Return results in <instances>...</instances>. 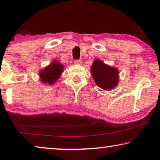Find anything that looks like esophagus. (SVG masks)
Instances as JSON below:
<instances>
[{"label": "esophagus", "instance_id": "esophagus-1", "mask_svg": "<svg viewBox=\"0 0 160 160\" xmlns=\"http://www.w3.org/2000/svg\"><path fill=\"white\" fill-rule=\"evenodd\" d=\"M75 63L77 65H81L82 64V61H81V60H80V59H78V60L75 61Z\"/></svg>", "mask_w": 160, "mask_h": 160}]
</instances>
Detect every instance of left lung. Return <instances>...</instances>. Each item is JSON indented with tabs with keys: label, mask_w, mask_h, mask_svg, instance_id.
Segmentation results:
<instances>
[{
	"label": "left lung",
	"mask_w": 160,
	"mask_h": 160,
	"mask_svg": "<svg viewBox=\"0 0 160 160\" xmlns=\"http://www.w3.org/2000/svg\"><path fill=\"white\" fill-rule=\"evenodd\" d=\"M91 72L97 85L103 90H110L118 85V70L107 66L101 61H94L91 67Z\"/></svg>",
	"instance_id": "obj_1"
}]
</instances>
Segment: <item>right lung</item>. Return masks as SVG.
Instances as JSON below:
<instances>
[{
  "label": "right lung",
  "instance_id": "1",
  "mask_svg": "<svg viewBox=\"0 0 160 160\" xmlns=\"http://www.w3.org/2000/svg\"><path fill=\"white\" fill-rule=\"evenodd\" d=\"M63 70V65L58 61H53L46 68L41 70L39 73L41 81L42 82L52 85L61 76Z\"/></svg>",
  "mask_w": 160,
  "mask_h": 160
}]
</instances>
